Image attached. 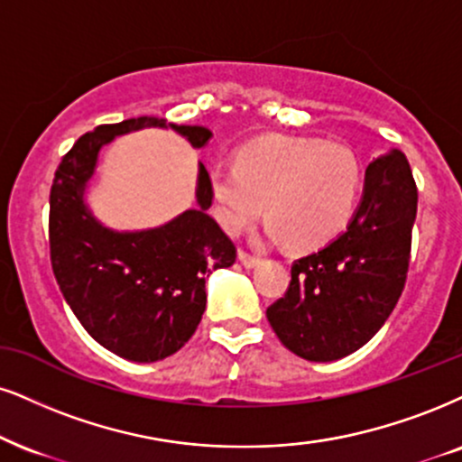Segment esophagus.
Instances as JSON below:
<instances>
[{"label":"esophagus","instance_id":"esophagus-1","mask_svg":"<svg viewBox=\"0 0 462 462\" xmlns=\"http://www.w3.org/2000/svg\"><path fill=\"white\" fill-rule=\"evenodd\" d=\"M237 259H240V263L244 267H257L259 261H261L259 257H254V254L246 253V250H240V253H237Z\"/></svg>","mask_w":462,"mask_h":462}]
</instances>
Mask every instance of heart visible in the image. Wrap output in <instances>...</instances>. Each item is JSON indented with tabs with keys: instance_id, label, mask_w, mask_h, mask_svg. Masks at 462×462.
Segmentation results:
<instances>
[{
	"instance_id": "obj_1",
	"label": "heart",
	"mask_w": 462,
	"mask_h": 462,
	"mask_svg": "<svg viewBox=\"0 0 462 462\" xmlns=\"http://www.w3.org/2000/svg\"><path fill=\"white\" fill-rule=\"evenodd\" d=\"M362 167L338 143L263 136L237 152L236 164L209 173L212 209L231 236L265 212L267 236L295 248H317L345 229L356 209Z\"/></svg>"
}]
</instances>
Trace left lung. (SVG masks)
Masks as SVG:
<instances>
[{"mask_svg":"<svg viewBox=\"0 0 462 462\" xmlns=\"http://www.w3.org/2000/svg\"><path fill=\"white\" fill-rule=\"evenodd\" d=\"M418 188L405 153L368 164L356 214L326 248L291 267L284 298L267 309L281 343L309 362L357 351L394 310L409 270Z\"/></svg>","mask_w":462,"mask_h":462,"instance_id":"left-lung-1","label":"left lung"}]
</instances>
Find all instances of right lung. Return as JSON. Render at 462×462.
<instances>
[{
  "instance_id": "1",
  "label": "right lung",
  "mask_w": 462,
  "mask_h": 462,
  "mask_svg": "<svg viewBox=\"0 0 462 462\" xmlns=\"http://www.w3.org/2000/svg\"><path fill=\"white\" fill-rule=\"evenodd\" d=\"M171 128L192 147L212 130L158 117L105 124L83 134L61 158L51 186L49 242L61 293L96 343L130 362H158L180 351L201 321L205 278L236 263V246L208 214L209 173L199 162L197 208L153 229L116 231L85 201L100 150L116 136Z\"/></svg>"
}]
</instances>
